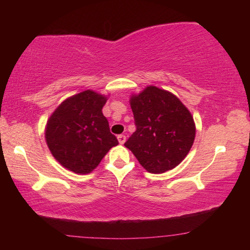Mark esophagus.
Here are the masks:
<instances>
[{"label":"esophagus","mask_w":250,"mask_h":250,"mask_svg":"<svg viewBox=\"0 0 250 250\" xmlns=\"http://www.w3.org/2000/svg\"><path fill=\"white\" fill-rule=\"evenodd\" d=\"M117 139H118V141H119V143H121V145L125 143V141H126V136L124 134H119L117 136Z\"/></svg>","instance_id":"esophagus-1"}]
</instances>
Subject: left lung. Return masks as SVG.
<instances>
[{
    "mask_svg": "<svg viewBox=\"0 0 250 250\" xmlns=\"http://www.w3.org/2000/svg\"><path fill=\"white\" fill-rule=\"evenodd\" d=\"M135 132L124 143L139 163L152 174L176 167L193 145V118L169 92L148 86L131 98Z\"/></svg>",
    "mask_w": 250,
    "mask_h": 250,
    "instance_id": "obj_1",
    "label": "left lung"
}]
</instances>
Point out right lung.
Here are the masks:
<instances>
[{
  "label": "right lung",
  "instance_id": "add662e5",
  "mask_svg": "<svg viewBox=\"0 0 250 250\" xmlns=\"http://www.w3.org/2000/svg\"><path fill=\"white\" fill-rule=\"evenodd\" d=\"M105 101L107 98L93 91L81 92L63 101L47 122V146L54 158L71 172H92L118 145L102 114Z\"/></svg>",
  "mask_w": 250,
  "mask_h": 250
}]
</instances>
